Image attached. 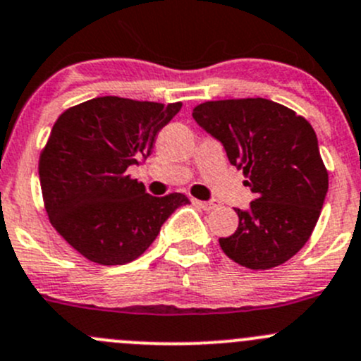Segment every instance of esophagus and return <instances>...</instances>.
<instances>
[{
	"label": "esophagus",
	"instance_id": "1",
	"mask_svg": "<svg viewBox=\"0 0 361 361\" xmlns=\"http://www.w3.org/2000/svg\"><path fill=\"white\" fill-rule=\"evenodd\" d=\"M195 204H199V206H201L202 209L209 211V209H214V207L218 206V201H214V199H211V201H195Z\"/></svg>",
	"mask_w": 361,
	"mask_h": 361
}]
</instances>
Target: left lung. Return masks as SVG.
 Instances as JSON below:
<instances>
[{
    "mask_svg": "<svg viewBox=\"0 0 361 361\" xmlns=\"http://www.w3.org/2000/svg\"><path fill=\"white\" fill-rule=\"evenodd\" d=\"M192 116L224 145L255 194L250 209H235L239 227L220 238V248L253 271L285 264L309 241L329 192L311 123L262 97L206 101Z\"/></svg>",
    "mask_w": 361,
    "mask_h": 361,
    "instance_id": "left-lung-1",
    "label": "left lung"
}]
</instances>
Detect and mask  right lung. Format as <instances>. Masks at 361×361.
<instances>
[{
	"label": "right lung",
	"mask_w": 361,
	"mask_h": 361,
	"mask_svg": "<svg viewBox=\"0 0 361 361\" xmlns=\"http://www.w3.org/2000/svg\"><path fill=\"white\" fill-rule=\"evenodd\" d=\"M180 110L181 103L104 96L56 120L38 164L43 202L54 228L87 260H136L174 209L188 204L183 194L154 197L127 174Z\"/></svg>",
	"instance_id": "obj_1"
}]
</instances>
